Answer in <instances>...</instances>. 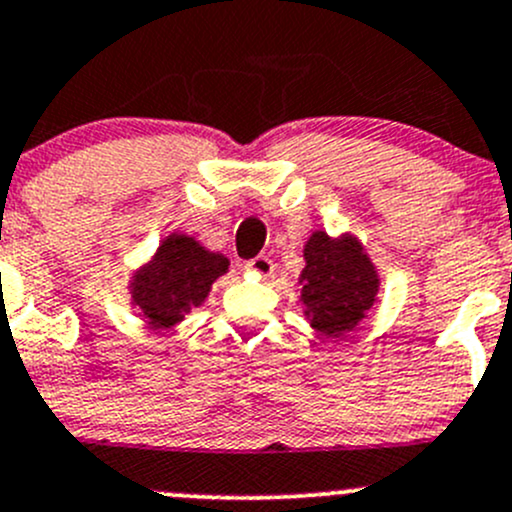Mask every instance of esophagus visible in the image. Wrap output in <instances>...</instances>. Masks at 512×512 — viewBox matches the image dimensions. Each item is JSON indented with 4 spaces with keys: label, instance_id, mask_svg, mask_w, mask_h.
<instances>
[{
    "label": "esophagus",
    "instance_id": "obj_1",
    "mask_svg": "<svg viewBox=\"0 0 512 512\" xmlns=\"http://www.w3.org/2000/svg\"><path fill=\"white\" fill-rule=\"evenodd\" d=\"M245 267H247V270H250V272H255V275H260V277H270L272 272H275V262H272L270 257H265V255L255 257V260L247 262Z\"/></svg>",
    "mask_w": 512,
    "mask_h": 512
}]
</instances>
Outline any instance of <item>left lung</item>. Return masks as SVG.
I'll return each instance as SVG.
<instances>
[{"label": "left lung", "mask_w": 512, "mask_h": 512, "mask_svg": "<svg viewBox=\"0 0 512 512\" xmlns=\"http://www.w3.org/2000/svg\"><path fill=\"white\" fill-rule=\"evenodd\" d=\"M379 272L364 245L344 232L329 237L314 230L304 245V270L299 272V302L309 327L339 339L354 332L379 294Z\"/></svg>", "instance_id": "obj_1"}]
</instances>
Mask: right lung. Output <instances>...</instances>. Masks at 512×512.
Listing matches in <instances>:
<instances>
[{
    "instance_id": "obj_1",
    "label": "right lung",
    "mask_w": 512,
    "mask_h": 512,
    "mask_svg": "<svg viewBox=\"0 0 512 512\" xmlns=\"http://www.w3.org/2000/svg\"><path fill=\"white\" fill-rule=\"evenodd\" d=\"M230 260L210 252L195 237L170 232L146 265L131 277V307L151 329H170L183 322L190 309L208 299L213 282L223 277Z\"/></svg>"
}]
</instances>
